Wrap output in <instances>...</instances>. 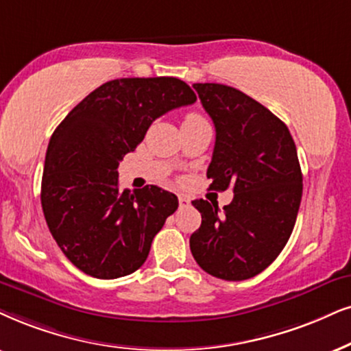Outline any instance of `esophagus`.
<instances>
[{
	"label": "esophagus",
	"mask_w": 351,
	"mask_h": 351,
	"mask_svg": "<svg viewBox=\"0 0 351 351\" xmlns=\"http://www.w3.org/2000/svg\"><path fill=\"white\" fill-rule=\"evenodd\" d=\"M178 202H180V207H181V208L191 206V199H189L188 196H184V194H180V196H178Z\"/></svg>",
	"instance_id": "esophagus-1"
}]
</instances>
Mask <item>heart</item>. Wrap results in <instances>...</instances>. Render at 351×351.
<instances>
[{
    "mask_svg": "<svg viewBox=\"0 0 351 351\" xmlns=\"http://www.w3.org/2000/svg\"><path fill=\"white\" fill-rule=\"evenodd\" d=\"M197 119H204L201 114H197V113H189V114H186V118H184V123L186 121H197Z\"/></svg>",
    "mask_w": 351,
    "mask_h": 351,
    "instance_id": "1",
    "label": "heart"
}]
</instances>
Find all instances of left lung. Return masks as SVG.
Returning a JSON list of instances; mask_svg holds the SVG:
<instances>
[{
  "label": "left lung",
  "instance_id": "left-lung-1",
  "mask_svg": "<svg viewBox=\"0 0 351 351\" xmlns=\"http://www.w3.org/2000/svg\"><path fill=\"white\" fill-rule=\"evenodd\" d=\"M215 126L207 168L210 188H233L223 207L193 201L202 223L189 238L199 267L228 282L246 280L274 263L293 232L303 194L296 145L287 124L259 101L223 84H194Z\"/></svg>",
  "mask_w": 351,
  "mask_h": 351
}]
</instances>
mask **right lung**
I'll use <instances>...</instances> for the list:
<instances>
[{
    "mask_svg": "<svg viewBox=\"0 0 351 351\" xmlns=\"http://www.w3.org/2000/svg\"><path fill=\"white\" fill-rule=\"evenodd\" d=\"M194 101L193 88L176 77L114 79L58 124L40 199L58 246L84 274L110 280L145 263L178 197L158 186L119 191V162L155 119Z\"/></svg>",
    "mask_w": 351,
    "mask_h": 351,
    "instance_id": "1",
    "label": "right lung"
}]
</instances>
